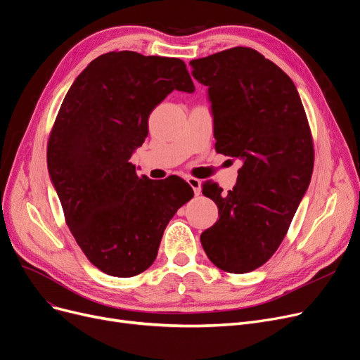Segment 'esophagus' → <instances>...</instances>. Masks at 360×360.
Returning <instances> with one entry per match:
<instances>
[{
	"mask_svg": "<svg viewBox=\"0 0 360 360\" xmlns=\"http://www.w3.org/2000/svg\"><path fill=\"white\" fill-rule=\"evenodd\" d=\"M186 182H188L191 188L194 190V194H195V195H200V193H201V181L197 179V178L190 176V178H186Z\"/></svg>",
	"mask_w": 360,
	"mask_h": 360,
	"instance_id": "esophagus-1",
	"label": "esophagus"
}]
</instances>
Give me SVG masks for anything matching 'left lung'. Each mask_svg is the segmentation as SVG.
Returning a JSON list of instances; mask_svg holds the SVG:
<instances>
[{
	"label": "left lung",
	"instance_id": "1",
	"mask_svg": "<svg viewBox=\"0 0 360 360\" xmlns=\"http://www.w3.org/2000/svg\"><path fill=\"white\" fill-rule=\"evenodd\" d=\"M190 65L209 88L216 151L243 160L228 193L212 181L201 185L219 209L201 245L219 269L247 274L287 236L314 172V138L290 76L259 51L233 46Z\"/></svg>",
	"mask_w": 360,
	"mask_h": 360
}]
</instances>
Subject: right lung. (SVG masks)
Wrapping results in <instances>:
<instances>
[{
    "label": "right lung",
    "instance_id": "add662e5",
    "mask_svg": "<svg viewBox=\"0 0 360 360\" xmlns=\"http://www.w3.org/2000/svg\"><path fill=\"white\" fill-rule=\"evenodd\" d=\"M175 89H195L181 58L105 53L76 77L53 124L46 163L65 221L107 275L148 269L169 221L194 195L182 178L138 176L129 162L150 113Z\"/></svg>",
    "mask_w": 360,
    "mask_h": 360
}]
</instances>
